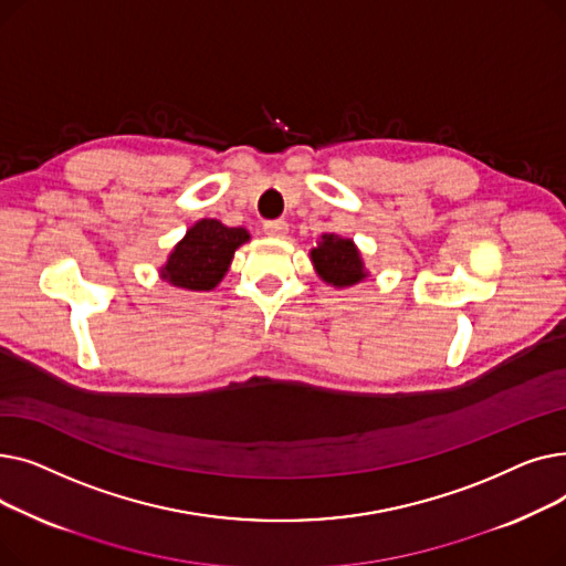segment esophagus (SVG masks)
I'll return each mask as SVG.
<instances>
[{"label": "esophagus", "instance_id": "obj_1", "mask_svg": "<svg viewBox=\"0 0 566 566\" xmlns=\"http://www.w3.org/2000/svg\"><path fill=\"white\" fill-rule=\"evenodd\" d=\"M263 231H265L268 235H273V238H282V235H286L289 224H286L284 220H268V222L263 224Z\"/></svg>", "mask_w": 566, "mask_h": 566}]
</instances>
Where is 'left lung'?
Here are the masks:
<instances>
[{"label": "left lung", "mask_w": 566, "mask_h": 566, "mask_svg": "<svg viewBox=\"0 0 566 566\" xmlns=\"http://www.w3.org/2000/svg\"><path fill=\"white\" fill-rule=\"evenodd\" d=\"M312 261L318 275L335 286H350L365 277L360 252L348 238L323 235L318 248L312 250Z\"/></svg>", "instance_id": "obj_1"}]
</instances>
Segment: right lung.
<instances>
[{
  "instance_id": "right-lung-1",
  "label": "right lung",
  "mask_w": 566,
  "mask_h": 566,
  "mask_svg": "<svg viewBox=\"0 0 566 566\" xmlns=\"http://www.w3.org/2000/svg\"><path fill=\"white\" fill-rule=\"evenodd\" d=\"M245 241H250V233L241 227L201 220L174 248L163 277L181 289L211 291L224 277L235 248Z\"/></svg>"
}]
</instances>
